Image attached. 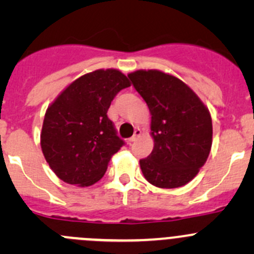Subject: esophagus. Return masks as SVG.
Listing matches in <instances>:
<instances>
[{
    "mask_svg": "<svg viewBox=\"0 0 254 254\" xmlns=\"http://www.w3.org/2000/svg\"><path fill=\"white\" fill-rule=\"evenodd\" d=\"M140 136H141V130H140V129H136V130H135L134 135H132V136L130 137V139L127 140V141H129V142H134L135 140H137V139H139Z\"/></svg>",
    "mask_w": 254,
    "mask_h": 254,
    "instance_id": "1",
    "label": "esophagus"
}]
</instances>
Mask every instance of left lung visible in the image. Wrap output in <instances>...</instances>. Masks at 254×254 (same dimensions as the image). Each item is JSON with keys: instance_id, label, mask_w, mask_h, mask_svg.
I'll list each match as a JSON object with an SVG mask.
<instances>
[{"instance_id": "obj_1", "label": "left lung", "mask_w": 254, "mask_h": 254, "mask_svg": "<svg viewBox=\"0 0 254 254\" xmlns=\"http://www.w3.org/2000/svg\"><path fill=\"white\" fill-rule=\"evenodd\" d=\"M151 113L153 150L140 160L146 181L158 188H179L199 173L212 143L211 115L182 79L160 70L130 72Z\"/></svg>"}]
</instances>
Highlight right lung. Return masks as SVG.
<instances>
[{
	"label": "right lung",
	"instance_id": "1",
	"mask_svg": "<svg viewBox=\"0 0 254 254\" xmlns=\"http://www.w3.org/2000/svg\"><path fill=\"white\" fill-rule=\"evenodd\" d=\"M129 86L122 71L99 68L71 82L48 107L40 146L61 181L89 187L104 176L124 145L107 112L118 92Z\"/></svg>",
	"mask_w": 254,
	"mask_h": 254
}]
</instances>
